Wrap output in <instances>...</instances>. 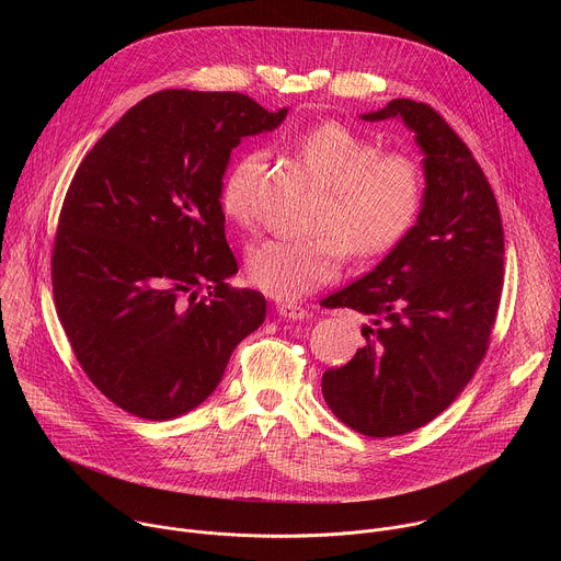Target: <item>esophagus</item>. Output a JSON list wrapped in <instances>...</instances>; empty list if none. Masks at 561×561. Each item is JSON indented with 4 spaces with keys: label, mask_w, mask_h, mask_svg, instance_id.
I'll return each mask as SVG.
<instances>
[{
    "label": "esophagus",
    "mask_w": 561,
    "mask_h": 561,
    "mask_svg": "<svg viewBox=\"0 0 561 561\" xmlns=\"http://www.w3.org/2000/svg\"><path fill=\"white\" fill-rule=\"evenodd\" d=\"M277 312L282 317H288V319H306L308 317V308L304 304H297V301H279Z\"/></svg>",
    "instance_id": "34e87169"
}]
</instances>
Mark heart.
Listing matches in <instances>:
<instances>
[{"mask_svg": "<svg viewBox=\"0 0 561 561\" xmlns=\"http://www.w3.org/2000/svg\"><path fill=\"white\" fill-rule=\"evenodd\" d=\"M297 148L331 186L322 228L335 232L312 239L277 237L251 249L247 262L251 282L279 299H295L333 282L346 251L353 257L388 253L413 228L424 199V175L413 157L379 154L370 137L337 119L299 133ZM262 167L264 152L247 150L221 182V210L247 228L260 221Z\"/></svg>", "mask_w": 561, "mask_h": 561, "instance_id": "b5f03b06", "label": "heart"}]
</instances>
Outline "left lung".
<instances>
[{
  "instance_id": "left-lung-1",
  "label": "left lung",
  "mask_w": 561,
  "mask_h": 561,
  "mask_svg": "<svg viewBox=\"0 0 561 561\" xmlns=\"http://www.w3.org/2000/svg\"><path fill=\"white\" fill-rule=\"evenodd\" d=\"M402 119L424 152L417 224L327 308L373 319L366 344L327 370L329 409L368 437L404 435L444 413L484 359L504 284V228L468 146L428 104L392 100L362 119Z\"/></svg>"
}]
</instances>
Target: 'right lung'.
<instances>
[{"label":"right lung","instance_id":"add662e5","mask_svg":"<svg viewBox=\"0 0 561 561\" xmlns=\"http://www.w3.org/2000/svg\"><path fill=\"white\" fill-rule=\"evenodd\" d=\"M242 93L159 91L79 164L57 224L53 295L72 353L119 409L175 420L217 388L266 299L232 288L221 178L242 137L275 130Z\"/></svg>","mask_w":561,"mask_h":561}]
</instances>
